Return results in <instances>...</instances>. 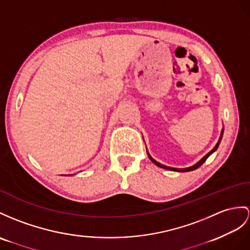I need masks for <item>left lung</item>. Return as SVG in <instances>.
<instances>
[{"instance_id": "obj_1", "label": "left lung", "mask_w": 250, "mask_h": 250, "mask_svg": "<svg viewBox=\"0 0 250 250\" xmlns=\"http://www.w3.org/2000/svg\"><path fill=\"white\" fill-rule=\"evenodd\" d=\"M223 133H224V127H223V129H222V131H221V136H220V139H218V142L216 143V145L214 146V147H213V149H212V150H210L208 154H207L205 157H203L202 159H200L197 163L194 164V166H192V167H186V168H175V167H171L163 166V164L159 163L158 161H156L155 159H153V158H151V156H150V155H149V153H148V150H146V151H147V155H148V158L150 159V161L153 162L154 164H156L157 167H159L164 168V169H168V171H175V172H190V171H194V169L198 168V167H199L200 166H202V164H203L207 159H208V157H209L211 154L214 153V151L217 149L218 145H220V143H221V140H222V138H223Z\"/></svg>"}]
</instances>
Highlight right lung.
Segmentation results:
<instances>
[{
    "label": "right lung",
    "mask_w": 250,
    "mask_h": 250,
    "mask_svg": "<svg viewBox=\"0 0 250 250\" xmlns=\"http://www.w3.org/2000/svg\"><path fill=\"white\" fill-rule=\"evenodd\" d=\"M66 176H72V175H66Z\"/></svg>",
    "instance_id": "add662e5"
}]
</instances>
